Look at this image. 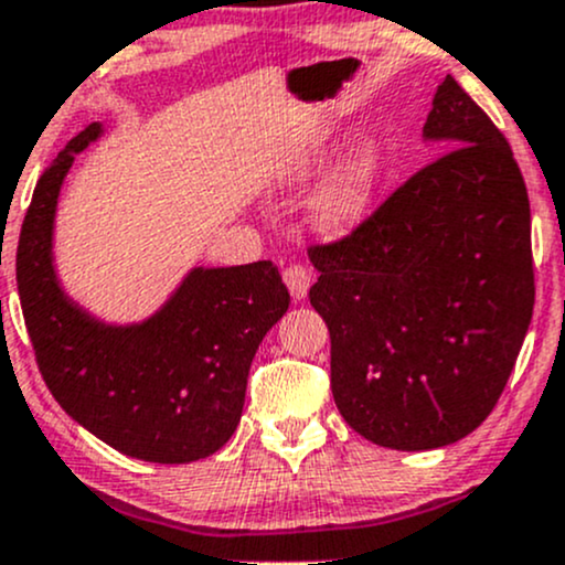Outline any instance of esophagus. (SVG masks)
Listing matches in <instances>:
<instances>
[{
	"label": "esophagus",
	"instance_id": "34e87169",
	"mask_svg": "<svg viewBox=\"0 0 565 565\" xmlns=\"http://www.w3.org/2000/svg\"><path fill=\"white\" fill-rule=\"evenodd\" d=\"M284 284H287L292 300H306L308 289H311L313 284V276L311 270L302 268V265H289V268L284 270Z\"/></svg>",
	"mask_w": 565,
	"mask_h": 565
}]
</instances>
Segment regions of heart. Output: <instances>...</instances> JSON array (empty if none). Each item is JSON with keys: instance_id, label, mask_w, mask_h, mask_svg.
I'll use <instances>...</instances> for the list:
<instances>
[{"instance_id": "b5f03b06", "label": "heart", "mask_w": 565, "mask_h": 565, "mask_svg": "<svg viewBox=\"0 0 565 565\" xmlns=\"http://www.w3.org/2000/svg\"><path fill=\"white\" fill-rule=\"evenodd\" d=\"M330 158L332 145L319 141V145L292 154L278 171V179L287 188H302L330 163ZM386 173L388 152L375 134H359L356 139H351L330 166V171L316 184L311 201H308V220H311L313 231L327 238H343L356 231L373 212Z\"/></svg>"}]
</instances>
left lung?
Returning a JSON list of instances; mask_svg holds the SVG:
<instances>
[{"label":"left lung","instance_id":"obj_1","mask_svg":"<svg viewBox=\"0 0 565 565\" xmlns=\"http://www.w3.org/2000/svg\"><path fill=\"white\" fill-rule=\"evenodd\" d=\"M424 141L450 152L349 238L308 252L334 405L364 439L407 454L454 445L491 415L534 313L523 173L450 74Z\"/></svg>","mask_w":565,"mask_h":565}]
</instances>
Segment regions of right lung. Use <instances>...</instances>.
<instances>
[{"instance_id":"add662e5","label":"right lung","mask_w":565,"mask_h":565,"mask_svg":"<svg viewBox=\"0 0 565 565\" xmlns=\"http://www.w3.org/2000/svg\"><path fill=\"white\" fill-rule=\"evenodd\" d=\"M104 136L77 134L42 171L18 241V295L47 388L66 415L120 454L190 463L216 454L244 413L246 377L289 292L268 259L192 268L141 321H104L55 270V212L74 158Z\"/></svg>"}]
</instances>
